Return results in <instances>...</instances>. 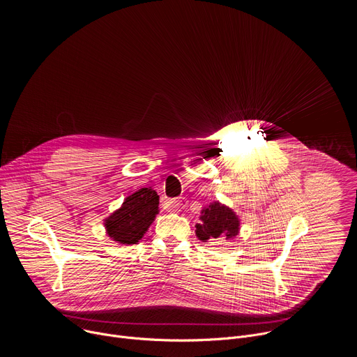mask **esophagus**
<instances>
[{"label":"esophagus","mask_w":357,"mask_h":357,"mask_svg":"<svg viewBox=\"0 0 357 357\" xmlns=\"http://www.w3.org/2000/svg\"><path fill=\"white\" fill-rule=\"evenodd\" d=\"M169 205H171V209L176 212L179 209H183L188 205V200L185 197H176V199H172L169 202Z\"/></svg>","instance_id":"obj_1"}]
</instances>
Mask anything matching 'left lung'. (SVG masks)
<instances>
[{
  "instance_id": "left-lung-1",
  "label": "left lung",
  "mask_w": 357,
  "mask_h": 357,
  "mask_svg": "<svg viewBox=\"0 0 357 357\" xmlns=\"http://www.w3.org/2000/svg\"><path fill=\"white\" fill-rule=\"evenodd\" d=\"M200 223L196 225V236L206 241L209 238L234 237L238 233V219L234 212L220 203H213L203 211Z\"/></svg>"
}]
</instances>
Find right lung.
<instances>
[{
    "instance_id": "1",
    "label": "right lung",
    "mask_w": 357,
    "mask_h": 357,
    "mask_svg": "<svg viewBox=\"0 0 357 357\" xmlns=\"http://www.w3.org/2000/svg\"><path fill=\"white\" fill-rule=\"evenodd\" d=\"M160 197L151 188H141L128 196L123 206L107 220L109 236L121 244H135L158 213Z\"/></svg>"
}]
</instances>
